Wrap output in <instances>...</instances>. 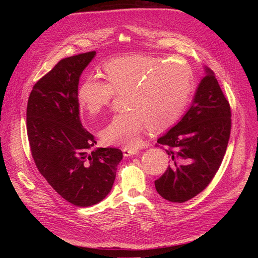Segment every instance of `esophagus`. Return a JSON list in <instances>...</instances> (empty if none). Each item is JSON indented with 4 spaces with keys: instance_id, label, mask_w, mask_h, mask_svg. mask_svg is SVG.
<instances>
[{
    "instance_id": "1",
    "label": "esophagus",
    "mask_w": 258,
    "mask_h": 258,
    "mask_svg": "<svg viewBox=\"0 0 258 258\" xmlns=\"http://www.w3.org/2000/svg\"><path fill=\"white\" fill-rule=\"evenodd\" d=\"M122 152H123V155L125 157H131V156L138 154L139 148H137V147H124L123 150H122Z\"/></svg>"
}]
</instances>
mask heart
I'll return each mask as SVG.
<instances>
[{
	"label": "heart",
	"instance_id": "heart-1",
	"mask_svg": "<svg viewBox=\"0 0 258 258\" xmlns=\"http://www.w3.org/2000/svg\"><path fill=\"white\" fill-rule=\"evenodd\" d=\"M106 81L88 77L78 90L80 106L91 115L101 113L117 95H124L127 111L116 114L101 132L102 139L126 147L141 142L150 126L164 131L181 117L194 88L191 67L181 59L131 55L104 63Z\"/></svg>",
	"mask_w": 258,
	"mask_h": 258
}]
</instances>
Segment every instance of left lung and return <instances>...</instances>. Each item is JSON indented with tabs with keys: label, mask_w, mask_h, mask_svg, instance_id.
I'll return each mask as SVG.
<instances>
[{
	"label": "left lung",
	"mask_w": 258,
	"mask_h": 258,
	"mask_svg": "<svg viewBox=\"0 0 258 258\" xmlns=\"http://www.w3.org/2000/svg\"><path fill=\"white\" fill-rule=\"evenodd\" d=\"M206 71L190 108L156 144L165 148L170 160L155 186L158 194L170 202L184 203L204 190L226 154L231 107L214 73Z\"/></svg>",
	"instance_id": "obj_1"
}]
</instances>
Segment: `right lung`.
Returning a JSON list of instances; mask_svg holds the SVG:
<instances>
[{
  "label": "right lung",
  "instance_id": "right-lung-1",
  "mask_svg": "<svg viewBox=\"0 0 258 258\" xmlns=\"http://www.w3.org/2000/svg\"><path fill=\"white\" fill-rule=\"evenodd\" d=\"M95 54L59 60L33 86L26 112L27 135L39 173L78 207L97 204L108 195L123 156L114 147L93 151L97 142L80 122L78 81Z\"/></svg>",
  "mask_w": 258,
  "mask_h": 258
}]
</instances>
